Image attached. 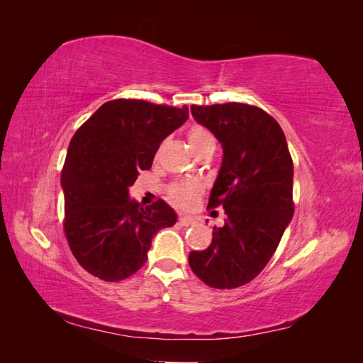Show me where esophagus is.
Returning <instances> with one entry per match:
<instances>
[{
	"label": "esophagus",
	"mask_w": 363,
	"mask_h": 363,
	"mask_svg": "<svg viewBox=\"0 0 363 363\" xmlns=\"http://www.w3.org/2000/svg\"><path fill=\"white\" fill-rule=\"evenodd\" d=\"M179 223L182 225H192V224H195V218H192V216H181L179 218Z\"/></svg>",
	"instance_id": "obj_1"
}]
</instances>
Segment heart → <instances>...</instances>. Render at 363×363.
Segmentation results:
<instances>
[{
    "mask_svg": "<svg viewBox=\"0 0 363 363\" xmlns=\"http://www.w3.org/2000/svg\"><path fill=\"white\" fill-rule=\"evenodd\" d=\"M189 144L194 152H199L206 145H214L213 134L203 126H192L187 133ZM200 192V184L195 181H182L174 184L169 189V195L179 206H190L196 200V195Z\"/></svg>",
    "mask_w": 363,
    "mask_h": 363,
    "instance_id": "b5f03b06",
    "label": "heart"
}]
</instances>
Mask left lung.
<instances>
[{"mask_svg":"<svg viewBox=\"0 0 363 363\" xmlns=\"http://www.w3.org/2000/svg\"><path fill=\"white\" fill-rule=\"evenodd\" d=\"M196 123L223 147L208 206L223 205L225 223L213 242L192 251L189 264L213 288H237L253 280L277 250L293 218V160L272 116L248 104L192 106Z\"/></svg>","mask_w":363,"mask_h":363,"instance_id":"obj_1","label":"left lung"}]
</instances>
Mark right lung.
I'll return each mask as SVG.
<instances>
[{"mask_svg":"<svg viewBox=\"0 0 363 363\" xmlns=\"http://www.w3.org/2000/svg\"><path fill=\"white\" fill-rule=\"evenodd\" d=\"M189 118V107L139 99L106 102L72 138L60 174L64 230L84 270L106 281L131 277L144 266L152 238L176 224L177 214L158 200L130 199L139 171L150 169L164 138Z\"/></svg>","mask_w":363,"mask_h":363,"instance_id":"right-lung-1","label":"right lung"}]
</instances>
